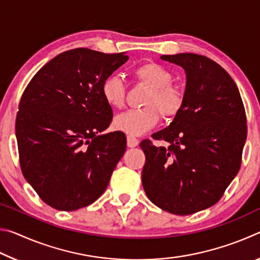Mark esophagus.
I'll return each mask as SVG.
<instances>
[{
    "label": "esophagus",
    "mask_w": 260,
    "mask_h": 260,
    "mask_svg": "<svg viewBox=\"0 0 260 260\" xmlns=\"http://www.w3.org/2000/svg\"><path fill=\"white\" fill-rule=\"evenodd\" d=\"M139 144V140L135 138V136H132V135H128L127 136V147L129 148H134Z\"/></svg>",
    "instance_id": "obj_1"
}]
</instances>
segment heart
Listing matches in <instances>:
<instances>
[{
    "label": "heart",
    "instance_id": "b5f03b06",
    "mask_svg": "<svg viewBox=\"0 0 260 260\" xmlns=\"http://www.w3.org/2000/svg\"><path fill=\"white\" fill-rule=\"evenodd\" d=\"M134 77L148 86L143 105L146 108L128 110L113 119V127L124 133L139 136L153 128L159 121V114L172 117L181 108L183 93L179 87L171 85L173 76L165 67L153 63H144L133 70ZM103 100L110 108L121 109L125 103L126 88L122 78L112 73L104 79L101 87Z\"/></svg>",
    "mask_w": 260,
    "mask_h": 260
}]
</instances>
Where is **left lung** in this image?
<instances>
[{
    "label": "left lung",
    "mask_w": 260,
    "mask_h": 260,
    "mask_svg": "<svg viewBox=\"0 0 260 260\" xmlns=\"http://www.w3.org/2000/svg\"><path fill=\"white\" fill-rule=\"evenodd\" d=\"M162 60L186 72L183 102L166 128L149 140L142 184L148 199L167 212L188 215L214 205L239 173L246 140V118L239 88L219 64L182 52Z\"/></svg>",
    "instance_id": "obj_1"
}]
</instances>
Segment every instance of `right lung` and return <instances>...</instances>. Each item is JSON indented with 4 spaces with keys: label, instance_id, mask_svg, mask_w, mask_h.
<instances>
[{
    "label": "right lung",
    "instance_id": "right-lung-1",
    "mask_svg": "<svg viewBox=\"0 0 260 260\" xmlns=\"http://www.w3.org/2000/svg\"><path fill=\"white\" fill-rule=\"evenodd\" d=\"M127 59L126 52L77 48L48 61L26 87L16 119L20 167L51 208L74 211L94 203L124 156L125 134L102 133L112 109L101 87Z\"/></svg>",
    "mask_w": 260,
    "mask_h": 260
}]
</instances>
